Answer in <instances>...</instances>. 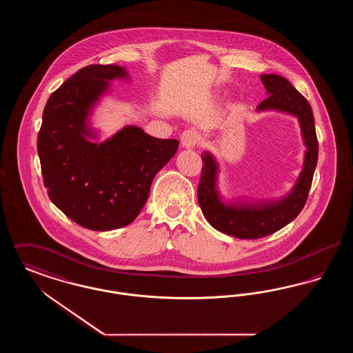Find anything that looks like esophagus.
<instances>
[{
	"label": "esophagus",
	"mask_w": 353,
	"mask_h": 353,
	"mask_svg": "<svg viewBox=\"0 0 353 353\" xmlns=\"http://www.w3.org/2000/svg\"><path fill=\"white\" fill-rule=\"evenodd\" d=\"M180 139H181V145L184 148H193L199 141V134L194 130H185L180 136Z\"/></svg>",
	"instance_id": "34e87169"
}]
</instances>
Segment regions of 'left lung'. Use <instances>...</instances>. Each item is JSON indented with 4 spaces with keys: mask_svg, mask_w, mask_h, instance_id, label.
I'll list each match as a JSON object with an SVG mask.
<instances>
[{
    "mask_svg": "<svg viewBox=\"0 0 353 353\" xmlns=\"http://www.w3.org/2000/svg\"><path fill=\"white\" fill-rule=\"evenodd\" d=\"M261 79L270 95L259 103L258 110L271 108L296 115L301 121L304 144L308 150L305 152L302 174L288 197L259 208H252V205L249 208L226 206L219 201L216 192V161L209 153L202 154L201 177L197 188L202 213L214 229L241 239L268 236L298 217L308 199L319 153L314 114L308 101L281 75H261Z\"/></svg>",
    "mask_w": 353,
    "mask_h": 353,
    "instance_id": "obj_1",
    "label": "left lung"
}]
</instances>
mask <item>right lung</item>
<instances>
[{"label":"right lung","instance_id":"obj_1","mask_svg":"<svg viewBox=\"0 0 353 353\" xmlns=\"http://www.w3.org/2000/svg\"><path fill=\"white\" fill-rule=\"evenodd\" d=\"M124 68L90 65L77 71L48 99L37 150L52 203L90 230L131 223L148 200L152 180L179 148L176 139H156L125 127L112 139L85 140V117L108 82Z\"/></svg>","mask_w":353,"mask_h":353}]
</instances>
